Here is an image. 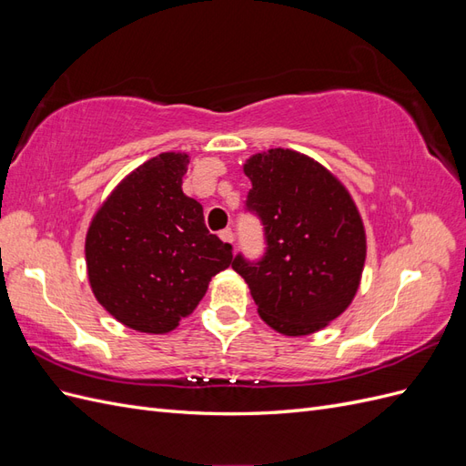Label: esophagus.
Wrapping results in <instances>:
<instances>
[{
	"label": "esophagus",
	"instance_id": "34e87169",
	"mask_svg": "<svg viewBox=\"0 0 466 466\" xmlns=\"http://www.w3.org/2000/svg\"><path fill=\"white\" fill-rule=\"evenodd\" d=\"M219 237H221V241H225V243H233L235 241V235H233V231L229 228H225L223 231H219Z\"/></svg>",
	"mask_w": 466,
	"mask_h": 466
}]
</instances>
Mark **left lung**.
Returning <instances> with one entry per match:
<instances>
[{"label": "left lung", "instance_id": "left-lung-1", "mask_svg": "<svg viewBox=\"0 0 466 466\" xmlns=\"http://www.w3.org/2000/svg\"><path fill=\"white\" fill-rule=\"evenodd\" d=\"M245 209L262 225L264 255L238 252L258 315L281 334L327 327L354 299L365 262V231L354 200L327 168L291 149L252 155Z\"/></svg>", "mask_w": 466, "mask_h": 466}]
</instances>
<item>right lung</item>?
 Instances as JSON below:
<instances>
[{"label": "right lung", "mask_w": 466, "mask_h": 466, "mask_svg": "<svg viewBox=\"0 0 466 466\" xmlns=\"http://www.w3.org/2000/svg\"><path fill=\"white\" fill-rule=\"evenodd\" d=\"M188 155L161 153L108 196L86 241L96 301L126 327L163 334L206 295L233 247L209 233L202 206L182 192Z\"/></svg>", "instance_id": "1"}]
</instances>
